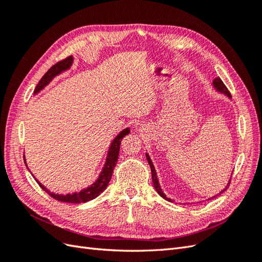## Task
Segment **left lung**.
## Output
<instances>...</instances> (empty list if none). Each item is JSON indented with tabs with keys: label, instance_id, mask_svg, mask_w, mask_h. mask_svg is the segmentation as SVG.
Segmentation results:
<instances>
[{
	"label": "left lung",
	"instance_id": "obj_1",
	"mask_svg": "<svg viewBox=\"0 0 262 262\" xmlns=\"http://www.w3.org/2000/svg\"><path fill=\"white\" fill-rule=\"evenodd\" d=\"M213 87H214V89H215L217 92H220V93H222V94L226 95V96H227L228 98H232L231 94H229L228 90L226 89V86L224 85V83H223V82H222V80H221L220 77L214 78V80H213ZM145 156H146V158H147V162H148V164H149L150 171H152V180H153V184H154V188H155V190H156V191H157V193H158V194H160L162 198H164L165 200H170L169 198L166 196V194L163 192V190H162V188H161L160 182H158V178H157V173H156L155 167H154V165H153L152 161H150V157H149V155L146 153V154H145ZM229 184H231V178H229V180H228V182H227L226 187H225L223 190H222V191H221L219 194L223 193V192L225 191V190L228 188ZM215 196H216V195H214L213 198H215ZM170 201H171V200H170Z\"/></svg>",
	"mask_w": 262,
	"mask_h": 262
}]
</instances>
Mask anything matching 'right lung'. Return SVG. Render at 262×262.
Listing matches in <instances>:
<instances>
[{
  "label": "right lung",
  "instance_id": "obj_1",
  "mask_svg": "<svg viewBox=\"0 0 262 262\" xmlns=\"http://www.w3.org/2000/svg\"><path fill=\"white\" fill-rule=\"evenodd\" d=\"M73 63V57H71L62 60L60 62H58L57 64H54L53 67H51L48 72H47L42 77L41 80L39 81L38 85L36 86L35 89V95L38 94L40 91H42L45 87L48 85L55 76H58L59 74H61L64 71L69 70L71 67H72ZM130 133V129L125 128L123 129L118 136L113 140L112 143H110L109 149H108V154L106 157V162L104 167H102V170L100 171L98 178L95 180L94 184H92L91 186L86 187L84 189H82L81 191L78 192H73V193H67V194H59V193H54L51 192L50 190L47 189L40 181L37 180L38 185L41 187V189H43V191H46L49 195H51L53 199L61 201V202H68V203H83V202H87L91 201L95 198H97L104 190L107 188L110 179H112L114 169L116 167V164L118 162V156H119V150H120V144H121V140L126 136V134ZM25 157V156H24ZM26 164V160L24 158ZM27 166V164H26Z\"/></svg>",
  "mask_w": 262,
  "mask_h": 262
}]
</instances>
